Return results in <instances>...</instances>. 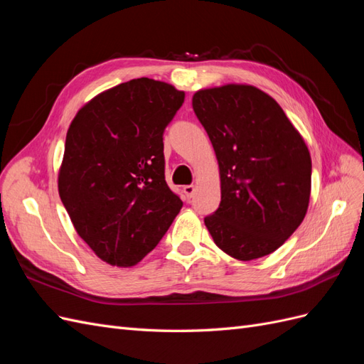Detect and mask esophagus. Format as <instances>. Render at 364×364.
I'll use <instances>...</instances> for the list:
<instances>
[{
    "label": "esophagus",
    "mask_w": 364,
    "mask_h": 364,
    "mask_svg": "<svg viewBox=\"0 0 364 364\" xmlns=\"http://www.w3.org/2000/svg\"><path fill=\"white\" fill-rule=\"evenodd\" d=\"M194 191H196V186H194V185H185V186H183V193H185V196H186V199H191Z\"/></svg>",
    "instance_id": "1"
}]
</instances>
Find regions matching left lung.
I'll return each mask as SVG.
<instances>
[{
	"label": "left lung",
	"instance_id": "left-lung-1",
	"mask_svg": "<svg viewBox=\"0 0 364 364\" xmlns=\"http://www.w3.org/2000/svg\"><path fill=\"white\" fill-rule=\"evenodd\" d=\"M193 109L211 139L222 202L205 217L214 243L250 261L277 250L306 214L311 158L270 95L249 85L197 91Z\"/></svg>",
	"mask_w": 364,
	"mask_h": 364
}]
</instances>
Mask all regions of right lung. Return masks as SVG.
Wrapping results in <instances>:
<instances>
[{"instance_id":"obj_1","label":"right lung","mask_w":364,"mask_h":364,"mask_svg":"<svg viewBox=\"0 0 364 364\" xmlns=\"http://www.w3.org/2000/svg\"><path fill=\"white\" fill-rule=\"evenodd\" d=\"M183 98L141 77L94 97L68 129L60 200L77 234L111 266L139 262L183 205L165 182L162 142Z\"/></svg>"}]
</instances>
